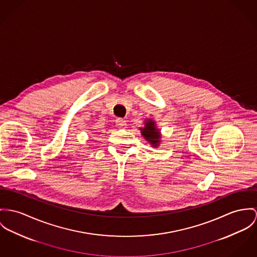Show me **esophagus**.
<instances>
[{"label":"esophagus","mask_w":257,"mask_h":257,"mask_svg":"<svg viewBox=\"0 0 257 257\" xmlns=\"http://www.w3.org/2000/svg\"><path fill=\"white\" fill-rule=\"evenodd\" d=\"M115 123H116V126L118 128H125L126 127V121L124 119L117 118L116 121H115Z\"/></svg>","instance_id":"esophagus-1"}]
</instances>
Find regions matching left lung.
<instances>
[{
    "label": "left lung",
    "mask_w": 257,
    "mask_h": 257,
    "mask_svg": "<svg viewBox=\"0 0 257 257\" xmlns=\"http://www.w3.org/2000/svg\"><path fill=\"white\" fill-rule=\"evenodd\" d=\"M142 134L147 141H149L153 147H158L160 139V133L155 126V122L152 120H147L146 127L142 129Z\"/></svg>",
    "instance_id": "1"
}]
</instances>
